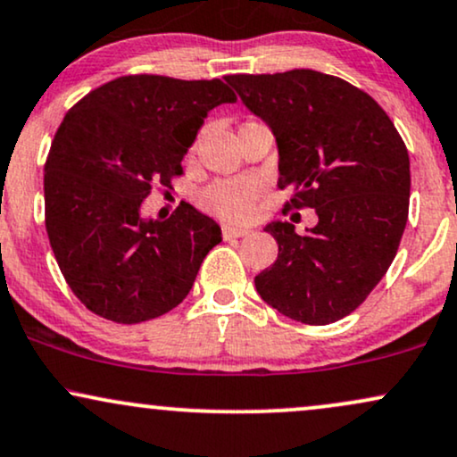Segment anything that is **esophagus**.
Returning <instances> with one entry per match:
<instances>
[{
	"mask_svg": "<svg viewBox=\"0 0 457 457\" xmlns=\"http://www.w3.org/2000/svg\"><path fill=\"white\" fill-rule=\"evenodd\" d=\"M251 234V229L246 228H236V225H223V238L232 240V238H243V236Z\"/></svg>",
	"mask_w": 457,
	"mask_h": 457,
	"instance_id": "esophagus-1",
	"label": "esophagus"
}]
</instances>
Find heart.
<instances>
[{"instance_id":"heart-1","label":"heart","mask_w":457,"mask_h":457,"mask_svg":"<svg viewBox=\"0 0 457 457\" xmlns=\"http://www.w3.org/2000/svg\"><path fill=\"white\" fill-rule=\"evenodd\" d=\"M197 140L191 145V155H195ZM260 200V185L251 180H219L200 195L202 206L217 217L228 221H249Z\"/></svg>"}]
</instances>
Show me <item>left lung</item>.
Here are the masks:
<instances>
[{"mask_svg": "<svg viewBox=\"0 0 457 457\" xmlns=\"http://www.w3.org/2000/svg\"><path fill=\"white\" fill-rule=\"evenodd\" d=\"M225 80L270 125L278 189H294L285 208H315L319 219L304 236L287 221L266 225L278 257L255 277L257 294L295 321H338L392 266L409 219V151L386 110L338 76L289 70Z\"/></svg>", "mask_w": 457, "mask_h": 457, "instance_id": "left-lung-1", "label": "left lung"}]
</instances>
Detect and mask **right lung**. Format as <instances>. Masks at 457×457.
<instances>
[{
	"mask_svg": "<svg viewBox=\"0 0 457 457\" xmlns=\"http://www.w3.org/2000/svg\"><path fill=\"white\" fill-rule=\"evenodd\" d=\"M236 102L223 80L120 76L65 114L44 166V221L70 289L114 323L166 315L187 298L221 228L191 204L142 219L153 187L172 189L206 114Z\"/></svg>",
	"mask_w": 457,
	"mask_h": 457,
	"instance_id": "1",
	"label": "right lung"
}]
</instances>
